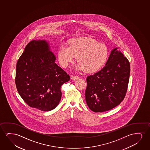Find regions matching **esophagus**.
<instances>
[{"label": "esophagus", "mask_w": 150, "mask_h": 150, "mask_svg": "<svg viewBox=\"0 0 150 150\" xmlns=\"http://www.w3.org/2000/svg\"><path fill=\"white\" fill-rule=\"evenodd\" d=\"M79 78V77L77 75H71V79L73 80H76L77 79H78Z\"/></svg>", "instance_id": "1"}]
</instances>
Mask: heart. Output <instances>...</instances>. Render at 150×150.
I'll return each mask as SVG.
<instances>
[{
	"instance_id": "1",
	"label": "heart",
	"mask_w": 150,
	"mask_h": 150,
	"mask_svg": "<svg viewBox=\"0 0 150 150\" xmlns=\"http://www.w3.org/2000/svg\"><path fill=\"white\" fill-rule=\"evenodd\" d=\"M108 54V49L104 44L90 37H79L71 39L69 47L61 45L58 52V58L60 65L67 68L77 57L79 63L76 69L92 73L105 64Z\"/></svg>"
}]
</instances>
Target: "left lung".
<instances>
[{
  "mask_svg": "<svg viewBox=\"0 0 150 150\" xmlns=\"http://www.w3.org/2000/svg\"><path fill=\"white\" fill-rule=\"evenodd\" d=\"M129 73V60L114 48L105 66L87 77L85 96L88 108L94 112H103L119 105L125 97Z\"/></svg>",
  "mask_w": 150,
  "mask_h": 150,
  "instance_id": "obj_1",
  "label": "left lung"
}]
</instances>
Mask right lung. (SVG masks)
<instances>
[{
  "label": "right lung",
  "instance_id": "add662e5",
  "mask_svg": "<svg viewBox=\"0 0 150 150\" xmlns=\"http://www.w3.org/2000/svg\"><path fill=\"white\" fill-rule=\"evenodd\" d=\"M56 57L45 40H33L17 61L15 84L21 97L30 107L51 111L59 104L61 86L69 75L55 63Z\"/></svg>",
  "mask_w": 150,
  "mask_h": 150
}]
</instances>
